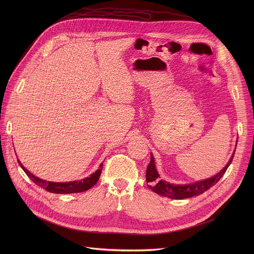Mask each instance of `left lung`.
Here are the masks:
<instances>
[{"mask_svg":"<svg viewBox=\"0 0 254 254\" xmlns=\"http://www.w3.org/2000/svg\"><path fill=\"white\" fill-rule=\"evenodd\" d=\"M234 154H235V151L233 152L226 166L219 173H217L213 177H210L202 181H198V182H195V183L183 184V185L173 184V183L167 182V181L160 180V175L156 168L154 156L153 154H151V162L147 168V173H146V178H147L146 180H147V183H149L148 186L152 191H154L158 195L169 197L172 199H185V198L198 196L204 193L205 191H207L212 186H214L222 178L227 168L230 166L233 160Z\"/></svg>","mask_w":254,"mask_h":254,"instance_id":"8db88e82","label":"left lung"}]
</instances>
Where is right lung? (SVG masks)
<instances>
[{
    "label": "right lung",
    "instance_id": "obj_1",
    "mask_svg": "<svg viewBox=\"0 0 254 254\" xmlns=\"http://www.w3.org/2000/svg\"><path fill=\"white\" fill-rule=\"evenodd\" d=\"M18 163L21 166V168L24 170V172L27 174V176L33 181L36 185H38L39 187L45 189L46 191H48L50 193H55V194H71V193H79V192L87 191L88 189H90L97 183V181L101 174L102 165H103L101 163L99 165V169H97L89 177H86L79 181H72V182L59 183V182H50V181H46V180L36 177L31 172H29L21 164V162L19 160H18Z\"/></svg>",
    "mask_w": 254,
    "mask_h": 254
}]
</instances>
